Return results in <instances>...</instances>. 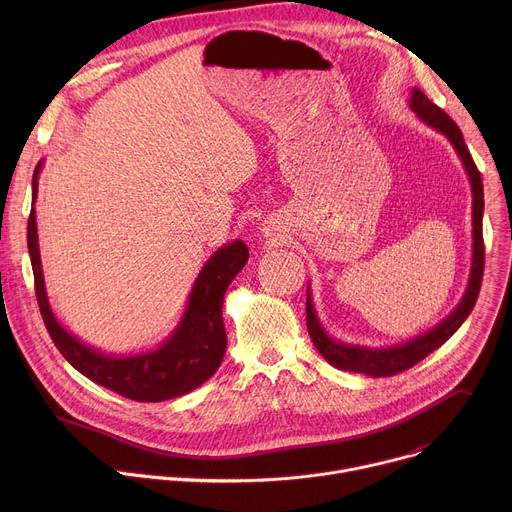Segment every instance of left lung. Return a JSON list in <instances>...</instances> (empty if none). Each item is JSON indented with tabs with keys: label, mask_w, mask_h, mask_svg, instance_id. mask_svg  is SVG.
Masks as SVG:
<instances>
[{
	"label": "left lung",
	"mask_w": 512,
	"mask_h": 512,
	"mask_svg": "<svg viewBox=\"0 0 512 512\" xmlns=\"http://www.w3.org/2000/svg\"><path fill=\"white\" fill-rule=\"evenodd\" d=\"M411 109L431 127L437 131H442L452 143L458 152V156L464 162V168L470 176L472 182V192H474V210H472V225H474V259H472V273H470V283L466 289V296L460 302V306L440 324L437 328L429 330L427 334L395 346L387 350H371V348H360V346H348L342 342H334L328 338V334L322 330L314 306L308 294L306 300V322H308V332L312 336V342L320 350V354L332 364V367L340 371H352V373H362L369 377H393L399 375L407 369H411L413 364L423 360L429 352L435 348H440L468 318L472 312L478 294H480V285H482V273H484V239H482V212H484V190H482V178L480 172L468 152V145L462 137L460 127L456 121L444 111L431 103L419 89H413L411 95Z\"/></svg>",
	"instance_id": "1"
}]
</instances>
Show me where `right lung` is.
Listing matches in <instances>:
<instances>
[{"label":"right lung","instance_id":"1","mask_svg":"<svg viewBox=\"0 0 512 512\" xmlns=\"http://www.w3.org/2000/svg\"><path fill=\"white\" fill-rule=\"evenodd\" d=\"M40 168L42 164L36 166L32 176L34 200L38 192ZM28 251L34 271L36 300L46 330L60 354L93 383L133 401L156 403L194 391L221 367L227 350L223 300L229 283L249 259V249L245 243L235 241L218 249L208 259L192 287L188 308L178 330L164 346L154 352L129 358H111L99 354L79 342L75 336H70L56 322L44 291L34 208L28 218Z\"/></svg>","mask_w":512,"mask_h":512}]
</instances>
